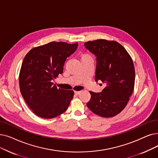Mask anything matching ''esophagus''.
Returning <instances> with one entry per match:
<instances>
[{
    "label": "esophagus",
    "mask_w": 158,
    "mask_h": 158,
    "mask_svg": "<svg viewBox=\"0 0 158 158\" xmlns=\"http://www.w3.org/2000/svg\"><path fill=\"white\" fill-rule=\"evenodd\" d=\"M74 92H75V94L79 95V94L81 92V91H75Z\"/></svg>",
    "instance_id": "obj_1"
}]
</instances>
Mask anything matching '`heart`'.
<instances>
[{
	"mask_svg": "<svg viewBox=\"0 0 158 158\" xmlns=\"http://www.w3.org/2000/svg\"><path fill=\"white\" fill-rule=\"evenodd\" d=\"M88 56V55H85V56Z\"/></svg>",
	"mask_w": 158,
	"mask_h": 158,
	"instance_id": "b5f03b06",
	"label": "heart"
}]
</instances>
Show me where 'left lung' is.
Returning a JSON list of instances; mask_svg holds the SVG:
<instances>
[{
	"mask_svg": "<svg viewBox=\"0 0 158 158\" xmlns=\"http://www.w3.org/2000/svg\"><path fill=\"white\" fill-rule=\"evenodd\" d=\"M84 46L96 57L95 81L105 85L101 93L90 92L91 99L86 105L101 117H114L125 108L134 90L132 59L125 48L114 40L98 39L86 42Z\"/></svg>",
	"mask_w": 158,
	"mask_h": 158,
	"instance_id": "1",
	"label": "left lung"
}]
</instances>
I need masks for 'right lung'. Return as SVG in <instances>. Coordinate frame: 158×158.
<instances>
[{
    "label": "right lung",
    "instance_id": "obj_1",
    "mask_svg": "<svg viewBox=\"0 0 158 158\" xmlns=\"http://www.w3.org/2000/svg\"><path fill=\"white\" fill-rule=\"evenodd\" d=\"M77 46V43L52 42L33 48L24 58L19 78L20 93L33 112L39 117L54 118L69 106L73 91L57 88L52 80L63 72L66 58Z\"/></svg>",
    "mask_w": 158,
    "mask_h": 158
}]
</instances>
